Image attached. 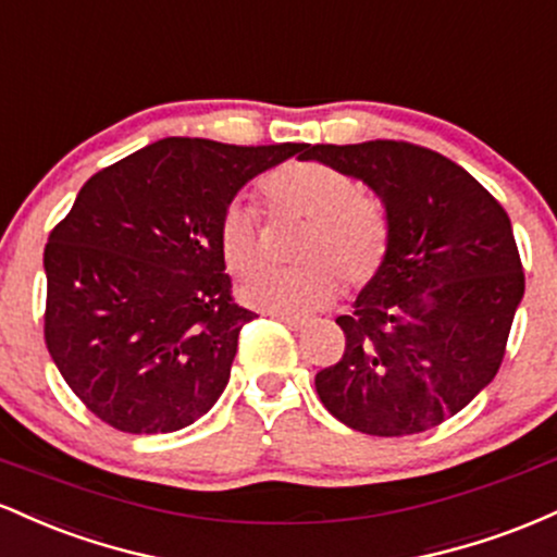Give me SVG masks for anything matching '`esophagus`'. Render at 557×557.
<instances>
[{
    "mask_svg": "<svg viewBox=\"0 0 557 557\" xmlns=\"http://www.w3.org/2000/svg\"><path fill=\"white\" fill-rule=\"evenodd\" d=\"M272 319H280V322L285 324V327L290 330H304L306 327V319L304 317H296V314H277V311H270Z\"/></svg>",
    "mask_w": 557,
    "mask_h": 557,
    "instance_id": "esophagus-1",
    "label": "esophagus"
}]
</instances>
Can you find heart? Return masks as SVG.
<instances>
[{"label":"heart","mask_w":557,"mask_h":557,"mask_svg":"<svg viewBox=\"0 0 557 557\" xmlns=\"http://www.w3.org/2000/svg\"><path fill=\"white\" fill-rule=\"evenodd\" d=\"M270 220H298L293 270L259 272L240 287V298L277 314H306L327 306L337 293L359 290L382 270L389 248V220L374 196L324 162H285L259 183ZM216 248L238 277L261 267V220L253 207L230 201L216 220Z\"/></svg>","instance_id":"b5f03b06"}]
</instances>
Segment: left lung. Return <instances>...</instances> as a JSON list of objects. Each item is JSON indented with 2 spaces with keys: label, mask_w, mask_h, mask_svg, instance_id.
I'll return each mask as SVG.
<instances>
[{
  "label": "left lung",
  "mask_w": 557,
  "mask_h": 557,
  "mask_svg": "<svg viewBox=\"0 0 557 557\" xmlns=\"http://www.w3.org/2000/svg\"><path fill=\"white\" fill-rule=\"evenodd\" d=\"M382 198L389 248L350 314L341 361L314 376L350 430L406 437L440 426L495 380L523 298L508 212L461 164L408 140L306 144Z\"/></svg>",
  "instance_id": "obj_1"
}]
</instances>
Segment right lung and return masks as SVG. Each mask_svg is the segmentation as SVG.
I'll return each mask as SVG.
<instances>
[{
  "instance_id": "1",
  "label": "right lung",
  "mask_w": 557,
  "mask_h": 557,
  "mask_svg": "<svg viewBox=\"0 0 557 557\" xmlns=\"http://www.w3.org/2000/svg\"><path fill=\"white\" fill-rule=\"evenodd\" d=\"M304 149L164 138L88 177L44 248V341L96 419L157 434L214 406L257 317L233 298L216 220Z\"/></svg>"
}]
</instances>
